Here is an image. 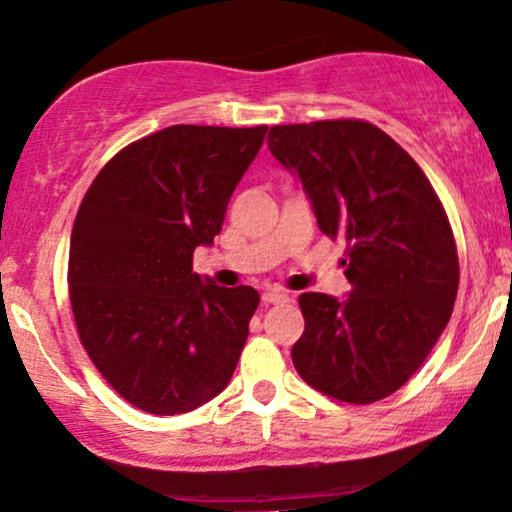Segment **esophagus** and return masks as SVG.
Listing matches in <instances>:
<instances>
[{
	"mask_svg": "<svg viewBox=\"0 0 512 512\" xmlns=\"http://www.w3.org/2000/svg\"><path fill=\"white\" fill-rule=\"evenodd\" d=\"M263 304L266 306H270V304H282V301H287L289 296H287V292H282V289H277V287H268L266 292H263Z\"/></svg>",
	"mask_w": 512,
	"mask_h": 512,
	"instance_id": "1",
	"label": "esophagus"
}]
</instances>
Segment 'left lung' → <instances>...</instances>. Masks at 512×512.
Here are the masks:
<instances>
[{"label":"left lung","mask_w":512,"mask_h":512,"mask_svg":"<svg viewBox=\"0 0 512 512\" xmlns=\"http://www.w3.org/2000/svg\"><path fill=\"white\" fill-rule=\"evenodd\" d=\"M268 149L301 180L320 230L346 239L351 292L299 296L294 368L332 399L380 401L413 377L453 313L458 251L444 206L372 123L273 125Z\"/></svg>","instance_id":"1"}]
</instances>
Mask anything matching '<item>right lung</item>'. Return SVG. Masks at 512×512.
Returning <instances> with one entry per match:
<instances>
[{"instance_id": "1", "label": "right lung", "mask_w": 512, "mask_h": 512, "mask_svg": "<svg viewBox=\"0 0 512 512\" xmlns=\"http://www.w3.org/2000/svg\"><path fill=\"white\" fill-rule=\"evenodd\" d=\"M258 128L170 125L118 151L75 216L68 287L87 356L125 401L154 415L227 387L261 296L192 273L266 137Z\"/></svg>"}]
</instances>
